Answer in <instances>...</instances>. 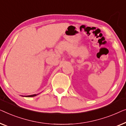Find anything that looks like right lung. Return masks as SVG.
<instances>
[{
    "label": "right lung",
    "instance_id": "right-lung-1",
    "mask_svg": "<svg viewBox=\"0 0 126 126\" xmlns=\"http://www.w3.org/2000/svg\"><path fill=\"white\" fill-rule=\"evenodd\" d=\"M37 95H38V94H37ZM37 95L36 94H34V95H28V96H26V97H33V96H36V95Z\"/></svg>",
    "mask_w": 126,
    "mask_h": 126
}]
</instances>
